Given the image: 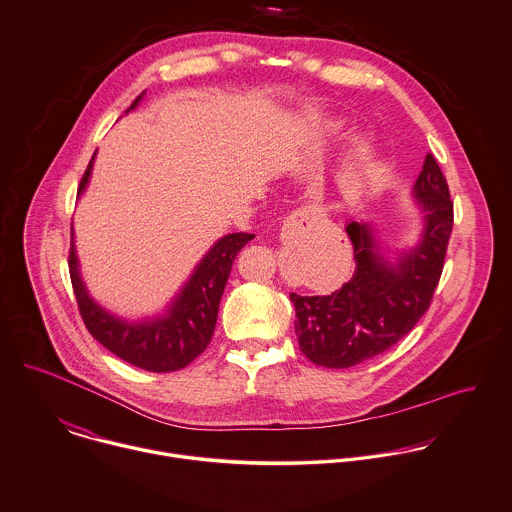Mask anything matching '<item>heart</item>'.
<instances>
[{
    "instance_id": "obj_1",
    "label": "heart",
    "mask_w": 512,
    "mask_h": 512,
    "mask_svg": "<svg viewBox=\"0 0 512 512\" xmlns=\"http://www.w3.org/2000/svg\"><path fill=\"white\" fill-rule=\"evenodd\" d=\"M340 129H341L340 121H334V123H330V125H328V131H330V133H338V131H340Z\"/></svg>"
}]
</instances>
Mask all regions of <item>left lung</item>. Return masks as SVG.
Instances as JSON below:
<instances>
[{"instance_id":"8db88e82","label":"left lung","mask_w":512,"mask_h":512,"mask_svg":"<svg viewBox=\"0 0 512 512\" xmlns=\"http://www.w3.org/2000/svg\"><path fill=\"white\" fill-rule=\"evenodd\" d=\"M411 196L421 212L415 244L391 252L375 224L351 220L345 226L355 254L351 280L330 296L290 294L300 349L316 365L343 369L371 359L427 312L453 230L449 186L433 155L425 157Z\"/></svg>"}]
</instances>
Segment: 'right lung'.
Instances as JSON below:
<instances>
[{"label": "right lung", "mask_w": 512, "mask_h": 512, "mask_svg": "<svg viewBox=\"0 0 512 512\" xmlns=\"http://www.w3.org/2000/svg\"><path fill=\"white\" fill-rule=\"evenodd\" d=\"M143 97L145 93L135 99L127 113L135 111ZM95 157L97 151L83 174L77 196L87 190ZM252 238L254 234L246 232H234L218 238L194 266L188 280L180 286L163 312L141 320H129L109 312L89 294L81 276L75 232L71 226L69 274L79 312L89 334L111 353L135 367L155 373H167L186 367L210 343L216 326L218 304L232 262Z\"/></svg>", "instance_id": "1"}]
</instances>
